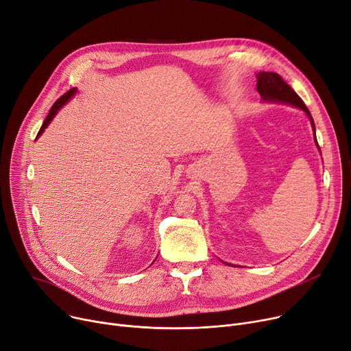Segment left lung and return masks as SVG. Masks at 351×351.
I'll list each match as a JSON object with an SVG mask.
<instances>
[{"mask_svg": "<svg viewBox=\"0 0 351 351\" xmlns=\"http://www.w3.org/2000/svg\"><path fill=\"white\" fill-rule=\"evenodd\" d=\"M256 90L259 92L261 97L266 101H279V103H286V105H291L295 108L302 109L306 112V114L311 119L312 128L315 132V121L311 116V112L306 108L303 100L298 96V93L286 84V82L282 79L280 75L275 72H259L256 75ZM316 137V133H315ZM317 143V141H316ZM319 146V144H317Z\"/></svg>", "mask_w": 351, "mask_h": 351, "instance_id": "obj_1", "label": "left lung"}]
</instances>
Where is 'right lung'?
<instances>
[{
  "label": "right lung",
  "mask_w": 351,
  "mask_h": 351,
  "mask_svg": "<svg viewBox=\"0 0 351 351\" xmlns=\"http://www.w3.org/2000/svg\"><path fill=\"white\" fill-rule=\"evenodd\" d=\"M76 93V88H72L71 90H68L65 95H62L55 103H53V105H52V108H51V110H49V113H48V116H47V119L44 120V123H43V126H40V129H39V132H38V136L36 137H39L40 134H43L44 133V130L48 128V125H49V123L52 121V119L55 117V114L59 112V109L62 108V106H64L65 105V103L73 96Z\"/></svg>",
  "instance_id": "add662e5"
}]
</instances>
